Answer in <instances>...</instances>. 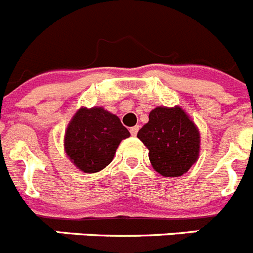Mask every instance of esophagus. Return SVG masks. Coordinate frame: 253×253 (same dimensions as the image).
<instances>
[{"label": "esophagus", "mask_w": 253, "mask_h": 253, "mask_svg": "<svg viewBox=\"0 0 253 253\" xmlns=\"http://www.w3.org/2000/svg\"><path fill=\"white\" fill-rule=\"evenodd\" d=\"M138 130H139V126L138 125H135V126H131L130 128V134L133 135V137H135L138 134Z\"/></svg>", "instance_id": "obj_1"}]
</instances>
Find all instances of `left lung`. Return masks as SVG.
Instances as JSON below:
<instances>
[{
	"mask_svg": "<svg viewBox=\"0 0 253 253\" xmlns=\"http://www.w3.org/2000/svg\"><path fill=\"white\" fill-rule=\"evenodd\" d=\"M137 137L148 148L154 171L165 177L184 175L199 158L200 131L180 106L153 109Z\"/></svg>",
	"mask_w": 253,
	"mask_h": 253,
	"instance_id": "obj_1",
	"label": "left lung"
}]
</instances>
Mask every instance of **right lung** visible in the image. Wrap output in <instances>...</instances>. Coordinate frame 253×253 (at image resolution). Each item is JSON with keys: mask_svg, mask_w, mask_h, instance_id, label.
Here are the masks:
<instances>
[{"mask_svg": "<svg viewBox=\"0 0 253 253\" xmlns=\"http://www.w3.org/2000/svg\"><path fill=\"white\" fill-rule=\"evenodd\" d=\"M130 133L115 114L104 107H80L64 134V151L84 173L104 169L113 161L120 142Z\"/></svg>", "mask_w": 253, "mask_h": 253, "instance_id": "add662e5", "label": "right lung"}]
</instances>
